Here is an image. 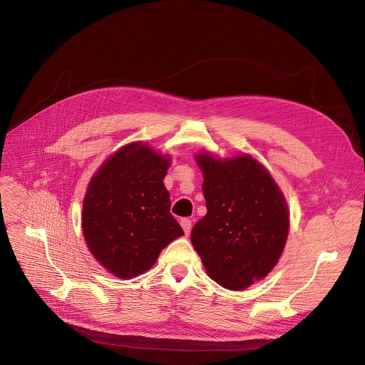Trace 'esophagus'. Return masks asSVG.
I'll return each mask as SVG.
<instances>
[{
    "label": "esophagus",
    "mask_w": 365,
    "mask_h": 365,
    "mask_svg": "<svg viewBox=\"0 0 365 365\" xmlns=\"http://www.w3.org/2000/svg\"><path fill=\"white\" fill-rule=\"evenodd\" d=\"M181 227H182V230H184L185 236H187V235L190 233V230H192V220H190V219H187V217L181 219Z\"/></svg>",
    "instance_id": "obj_1"
}]
</instances>
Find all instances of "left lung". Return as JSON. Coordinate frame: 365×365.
Here are the masks:
<instances>
[{
  "instance_id": "1",
  "label": "left lung",
  "mask_w": 365,
  "mask_h": 365,
  "mask_svg": "<svg viewBox=\"0 0 365 365\" xmlns=\"http://www.w3.org/2000/svg\"><path fill=\"white\" fill-rule=\"evenodd\" d=\"M204 175L207 215L192 230V244L216 283L239 291L263 279L282 256L289 230L277 184L256 160L196 157Z\"/></svg>"
}]
</instances>
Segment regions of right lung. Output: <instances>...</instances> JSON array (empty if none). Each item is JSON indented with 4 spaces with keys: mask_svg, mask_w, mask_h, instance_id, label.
Returning <instances> with one entry per match:
<instances>
[{
    "mask_svg": "<svg viewBox=\"0 0 365 365\" xmlns=\"http://www.w3.org/2000/svg\"><path fill=\"white\" fill-rule=\"evenodd\" d=\"M169 160L132 143L93 176L83 201L86 245L101 264L121 279L148 271L163 248L184 235L170 215L164 187Z\"/></svg>",
    "mask_w": 365,
    "mask_h": 365,
    "instance_id": "obj_1",
    "label": "right lung"
}]
</instances>
